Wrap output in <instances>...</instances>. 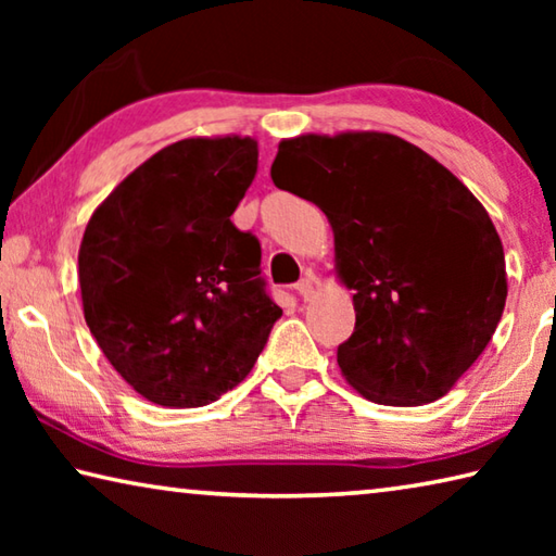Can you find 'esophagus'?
Segmentation results:
<instances>
[{
  "mask_svg": "<svg viewBox=\"0 0 556 556\" xmlns=\"http://www.w3.org/2000/svg\"><path fill=\"white\" fill-rule=\"evenodd\" d=\"M296 294L301 296V299H312V294H314V289H316V277L314 275H306L304 279H299L296 281Z\"/></svg>",
  "mask_w": 556,
  "mask_h": 556,
  "instance_id": "34e87169",
  "label": "esophagus"
}]
</instances>
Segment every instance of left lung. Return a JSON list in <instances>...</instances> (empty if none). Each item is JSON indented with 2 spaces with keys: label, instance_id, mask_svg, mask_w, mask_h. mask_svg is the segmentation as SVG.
Segmentation results:
<instances>
[{
  "label": "left lung",
  "instance_id": "8db88e82",
  "mask_svg": "<svg viewBox=\"0 0 556 556\" xmlns=\"http://www.w3.org/2000/svg\"><path fill=\"white\" fill-rule=\"evenodd\" d=\"M271 181L331 223L336 277L355 308L338 345L345 382L390 407L444 397L505 308V252L483 203L388 131L281 139Z\"/></svg>",
  "mask_w": 556,
  "mask_h": 556
}]
</instances>
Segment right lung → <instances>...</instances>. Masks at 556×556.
<instances>
[{
    "label": "right lung",
    "mask_w": 556,
    "mask_h": 556,
    "mask_svg": "<svg viewBox=\"0 0 556 556\" xmlns=\"http://www.w3.org/2000/svg\"><path fill=\"white\" fill-rule=\"evenodd\" d=\"M257 139L188 137L115 186L78 252L83 316L122 380L162 407L240 384L281 308L260 242L230 215L257 174Z\"/></svg>",
    "instance_id": "obj_1"
}]
</instances>
